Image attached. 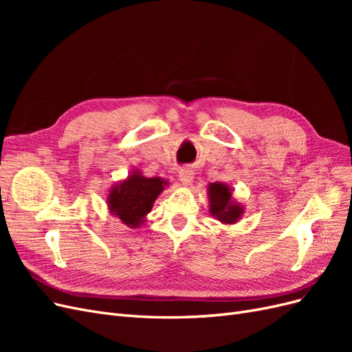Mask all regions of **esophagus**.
<instances>
[{
  "mask_svg": "<svg viewBox=\"0 0 352 352\" xmlns=\"http://www.w3.org/2000/svg\"><path fill=\"white\" fill-rule=\"evenodd\" d=\"M192 179H194L192 170L182 168L179 172V180H180V184H182V185H189L190 182H192Z\"/></svg>",
  "mask_w": 352,
  "mask_h": 352,
  "instance_id": "esophagus-1",
  "label": "esophagus"
}]
</instances>
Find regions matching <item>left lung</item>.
<instances>
[{
  "label": "left lung",
  "instance_id": "obj_1",
  "mask_svg": "<svg viewBox=\"0 0 352 352\" xmlns=\"http://www.w3.org/2000/svg\"><path fill=\"white\" fill-rule=\"evenodd\" d=\"M210 214L223 225H235L243 216L245 207L232 197V188L223 182H211L207 186Z\"/></svg>",
  "mask_w": 352,
  "mask_h": 352
}]
</instances>
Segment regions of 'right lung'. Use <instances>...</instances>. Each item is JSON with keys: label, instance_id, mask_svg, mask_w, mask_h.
<instances>
[{"label": "right lung", "instance_id": "1", "mask_svg": "<svg viewBox=\"0 0 352 352\" xmlns=\"http://www.w3.org/2000/svg\"><path fill=\"white\" fill-rule=\"evenodd\" d=\"M168 186L163 177H146L140 168L120 182L114 184L107 194V207L111 216L119 217L124 226L140 229L145 225L155 199Z\"/></svg>", "mask_w": 352, "mask_h": 352}]
</instances>
